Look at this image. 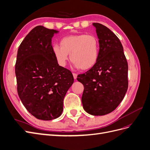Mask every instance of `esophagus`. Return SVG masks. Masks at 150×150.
<instances>
[{
	"mask_svg": "<svg viewBox=\"0 0 150 150\" xmlns=\"http://www.w3.org/2000/svg\"><path fill=\"white\" fill-rule=\"evenodd\" d=\"M72 75H73V77H74V79H76V78H77V74H76V73H72Z\"/></svg>",
	"mask_w": 150,
	"mask_h": 150,
	"instance_id": "34e87169",
	"label": "esophagus"
}]
</instances>
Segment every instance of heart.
<instances>
[{
    "mask_svg": "<svg viewBox=\"0 0 150 150\" xmlns=\"http://www.w3.org/2000/svg\"><path fill=\"white\" fill-rule=\"evenodd\" d=\"M60 45L52 46V52L58 64L64 67L70 59L77 68L82 70L91 69L98 61L100 44L97 36L94 34H76L63 38Z\"/></svg>",
    "mask_w": 150,
    "mask_h": 150,
    "instance_id": "1",
    "label": "heart"
}]
</instances>
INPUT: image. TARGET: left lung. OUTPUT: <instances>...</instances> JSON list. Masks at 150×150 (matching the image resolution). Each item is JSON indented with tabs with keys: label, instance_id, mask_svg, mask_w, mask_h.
Instances as JSON below:
<instances>
[{
	"label": "left lung",
	"instance_id": "1",
	"mask_svg": "<svg viewBox=\"0 0 150 150\" xmlns=\"http://www.w3.org/2000/svg\"><path fill=\"white\" fill-rule=\"evenodd\" d=\"M93 24L100 44L99 59L77 80L84 85V110L91 115L102 116L114 111L123 99L128 87V66L118 38L103 24Z\"/></svg>",
	"mask_w": 150,
	"mask_h": 150
}]
</instances>
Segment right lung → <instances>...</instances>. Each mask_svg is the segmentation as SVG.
<instances>
[{"mask_svg": "<svg viewBox=\"0 0 150 150\" xmlns=\"http://www.w3.org/2000/svg\"><path fill=\"white\" fill-rule=\"evenodd\" d=\"M57 31L36 26L18 49L15 72L17 93L30 114L42 120L59 117L67 90L73 84L71 72L59 66L51 39Z\"/></svg>", "mask_w": 150, "mask_h": 150, "instance_id": "add662e5", "label": "right lung"}]
</instances>
